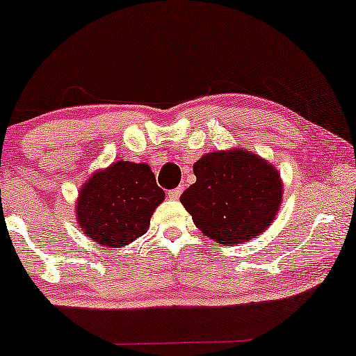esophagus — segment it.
<instances>
[{"label": "esophagus", "mask_w": 356, "mask_h": 356, "mask_svg": "<svg viewBox=\"0 0 356 356\" xmlns=\"http://www.w3.org/2000/svg\"><path fill=\"white\" fill-rule=\"evenodd\" d=\"M181 194H182V187H177V189H172V191H169V197L172 200H177L179 197H181Z\"/></svg>", "instance_id": "34e87169"}]
</instances>
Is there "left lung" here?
Here are the masks:
<instances>
[{
  "mask_svg": "<svg viewBox=\"0 0 356 356\" xmlns=\"http://www.w3.org/2000/svg\"><path fill=\"white\" fill-rule=\"evenodd\" d=\"M195 182L181 195L197 229L224 245L257 238L275 220L284 182L264 157L232 147L204 154Z\"/></svg>",
  "mask_w": 356,
  "mask_h": 356,
  "instance_id": "8db88e82",
  "label": "left lung"
}]
</instances>
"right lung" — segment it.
<instances>
[{
  "instance_id": "1",
  "label": "right lung",
  "mask_w": 356,
  "mask_h": 356,
  "mask_svg": "<svg viewBox=\"0 0 356 356\" xmlns=\"http://www.w3.org/2000/svg\"><path fill=\"white\" fill-rule=\"evenodd\" d=\"M164 197L147 164L115 161L83 184L76 200V220L91 241L121 248L147 232Z\"/></svg>"
}]
</instances>
